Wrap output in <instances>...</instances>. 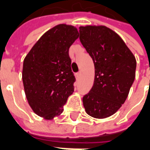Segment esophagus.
Here are the masks:
<instances>
[{
  "instance_id": "1",
  "label": "esophagus",
  "mask_w": 150,
  "mask_h": 150,
  "mask_svg": "<svg viewBox=\"0 0 150 150\" xmlns=\"http://www.w3.org/2000/svg\"><path fill=\"white\" fill-rule=\"evenodd\" d=\"M75 76H76V78L79 79V77H80V72H78V73H76L75 74Z\"/></svg>"
}]
</instances>
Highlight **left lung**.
Segmentation results:
<instances>
[{
  "label": "left lung",
  "mask_w": 150,
  "mask_h": 150,
  "mask_svg": "<svg viewBox=\"0 0 150 150\" xmlns=\"http://www.w3.org/2000/svg\"><path fill=\"white\" fill-rule=\"evenodd\" d=\"M79 40L95 66L94 84L83 97L86 112L102 119L122 106L135 79L134 55L118 34L106 26H80Z\"/></svg>",
  "instance_id": "1"
}]
</instances>
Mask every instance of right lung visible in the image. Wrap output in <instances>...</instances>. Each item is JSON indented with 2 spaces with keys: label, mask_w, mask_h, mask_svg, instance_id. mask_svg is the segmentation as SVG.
Segmentation results:
<instances>
[{
  "label": "right lung",
  "mask_w": 150,
  "mask_h": 150,
  "mask_svg": "<svg viewBox=\"0 0 150 150\" xmlns=\"http://www.w3.org/2000/svg\"><path fill=\"white\" fill-rule=\"evenodd\" d=\"M79 38L72 25H56L43 34L23 62L22 81L29 104L38 116L52 120L63 112L75 77L69 48Z\"/></svg>",
  "instance_id": "right-lung-1"
}]
</instances>
